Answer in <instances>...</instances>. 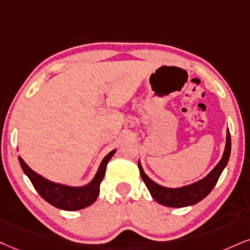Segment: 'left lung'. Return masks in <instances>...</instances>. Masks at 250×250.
Masks as SVG:
<instances>
[{
  "label": "left lung",
  "instance_id": "1",
  "mask_svg": "<svg viewBox=\"0 0 250 250\" xmlns=\"http://www.w3.org/2000/svg\"><path fill=\"white\" fill-rule=\"evenodd\" d=\"M230 156V134L229 130L226 131V144H225V149L221 156L220 161L215 165V167L206 175L205 177L193 182L187 186L178 188H168L163 187L161 184L154 182L148 175L144 170L141 161H138V167H139L141 178H143L146 187L153 197L159 204L168 206V208H187V206L195 205L200 200L205 198L208 193L211 192L218 180H219L221 172L226 168Z\"/></svg>",
  "mask_w": 250,
  "mask_h": 250
}]
</instances>
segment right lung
Listing matches in <instances>:
<instances>
[{
  "label": "right lung",
  "mask_w": 250,
  "mask_h": 250,
  "mask_svg": "<svg viewBox=\"0 0 250 250\" xmlns=\"http://www.w3.org/2000/svg\"><path fill=\"white\" fill-rule=\"evenodd\" d=\"M117 149H113L110 153H107V155L104 156V159L98 166L96 174L92 177V180L85 186L81 187L58 183V182H53L42 176L33 169H31L25 161L21 158V155H18V161L21 163L24 174L29 177L35 189L38 191L39 195L46 202L50 203L54 208H60V210L78 211L88 208L97 199L98 195H100V184L104 178V175H105L107 162L115 155Z\"/></svg>",
  "instance_id": "obj_1"
}]
</instances>
